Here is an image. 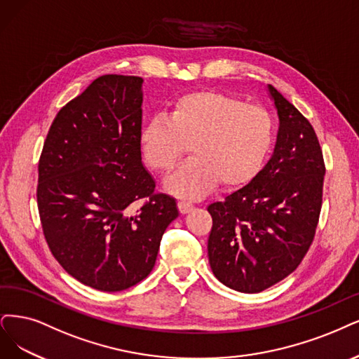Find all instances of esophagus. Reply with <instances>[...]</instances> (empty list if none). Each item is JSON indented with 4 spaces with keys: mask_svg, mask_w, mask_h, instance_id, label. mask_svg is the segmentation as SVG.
Wrapping results in <instances>:
<instances>
[{
    "mask_svg": "<svg viewBox=\"0 0 359 359\" xmlns=\"http://www.w3.org/2000/svg\"><path fill=\"white\" fill-rule=\"evenodd\" d=\"M179 211L182 215H187V213H189V211L194 208V205L191 204V203H187V201H179Z\"/></svg>",
    "mask_w": 359,
    "mask_h": 359,
    "instance_id": "34e87169",
    "label": "esophagus"
}]
</instances>
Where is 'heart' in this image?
Segmentation results:
<instances>
[{"mask_svg": "<svg viewBox=\"0 0 359 359\" xmlns=\"http://www.w3.org/2000/svg\"><path fill=\"white\" fill-rule=\"evenodd\" d=\"M275 140L268 109L226 93L196 90L180 95L170 114H156L140 133V151L152 170L168 172L188 151L194 156L170 175L164 188L195 200L220 183L240 188L266 164Z\"/></svg>", "mask_w": 359, "mask_h": 359, "instance_id": "obj_1", "label": "heart"}]
</instances>
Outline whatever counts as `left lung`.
Here are the masks:
<instances>
[{
	"label": "left lung",
	"instance_id": "8db88e82",
	"mask_svg": "<svg viewBox=\"0 0 359 359\" xmlns=\"http://www.w3.org/2000/svg\"><path fill=\"white\" fill-rule=\"evenodd\" d=\"M268 88L280 118L273 155L244 188L207 208L211 271L241 293H260L296 271L323 205L325 165L315 130L280 91Z\"/></svg>",
	"mask_w": 359,
	"mask_h": 359
}]
</instances>
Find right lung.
Instances as JSON below:
<instances>
[{
  "mask_svg": "<svg viewBox=\"0 0 359 359\" xmlns=\"http://www.w3.org/2000/svg\"><path fill=\"white\" fill-rule=\"evenodd\" d=\"M143 79L102 75L53 121L38 163L43 232L60 266L84 285L123 291L154 269L179 216L142 163Z\"/></svg>",
  "mask_w": 359,
  "mask_h": 359,
  "instance_id": "right-lung-1",
  "label": "right lung"
}]
</instances>
